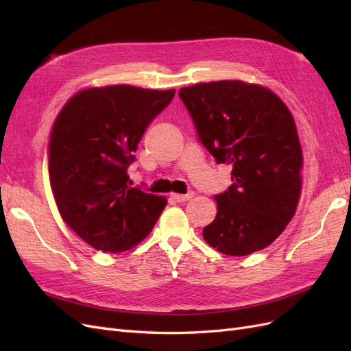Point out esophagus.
I'll list each match as a JSON object with an SVG mask.
<instances>
[{"label":"esophagus","mask_w":351,"mask_h":351,"mask_svg":"<svg viewBox=\"0 0 351 351\" xmlns=\"http://www.w3.org/2000/svg\"><path fill=\"white\" fill-rule=\"evenodd\" d=\"M193 196V193L192 192H189L187 195H171V199L173 200H176V202H178V204H182V202H186V200H189L190 197Z\"/></svg>","instance_id":"34e87169"}]
</instances>
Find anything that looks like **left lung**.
Wrapping results in <instances>:
<instances>
[{"label":"left lung","instance_id":"8db88e82","mask_svg":"<svg viewBox=\"0 0 351 351\" xmlns=\"http://www.w3.org/2000/svg\"><path fill=\"white\" fill-rule=\"evenodd\" d=\"M178 97L199 142L231 165V186L215 195L217 217L204 228L212 247L246 256L277 239L300 197L302 147L293 115L267 88L240 80L199 83Z\"/></svg>","mask_w":351,"mask_h":351}]
</instances>
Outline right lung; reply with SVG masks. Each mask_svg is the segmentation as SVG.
Listing matches in <instances>:
<instances>
[{"label": "right lung", "mask_w": 351, "mask_h": 351, "mask_svg": "<svg viewBox=\"0 0 351 351\" xmlns=\"http://www.w3.org/2000/svg\"><path fill=\"white\" fill-rule=\"evenodd\" d=\"M176 90L115 84L82 90L64 105L49 139V182L60 214L102 252L129 250L152 231L167 200L130 187L127 168Z\"/></svg>", "instance_id": "1"}]
</instances>
